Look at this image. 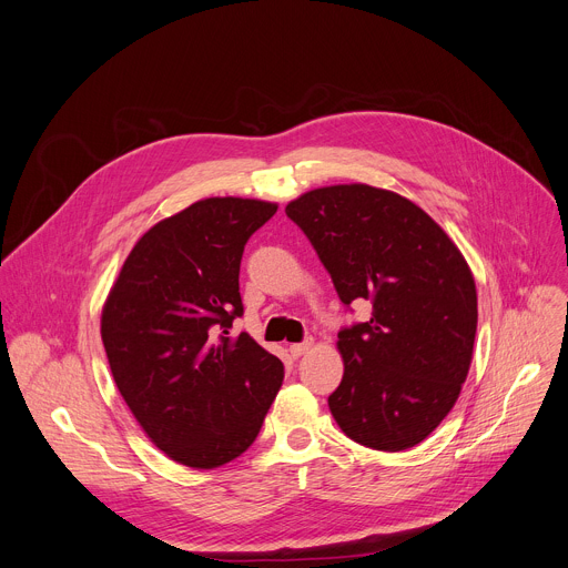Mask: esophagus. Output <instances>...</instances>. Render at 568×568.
I'll return each mask as SVG.
<instances>
[{
	"instance_id": "34e87169",
	"label": "esophagus",
	"mask_w": 568,
	"mask_h": 568,
	"mask_svg": "<svg viewBox=\"0 0 568 568\" xmlns=\"http://www.w3.org/2000/svg\"><path fill=\"white\" fill-rule=\"evenodd\" d=\"M310 348H312V339H307V342H303V344H292V346H290V355H292V357H301V355H305Z\"/></svg>"
}]
</instances>
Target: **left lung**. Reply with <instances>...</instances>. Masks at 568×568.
<instances>
[{"label":"left lung","instance_id":"1","mask_svg":"<svg viewBox=\"0 0 568 568\" xmlns=\"http://www.w3.org/2000/svg\"><path fill=\"white\" fill-rule=\"evenodd\" d=\"M285 213L342 303L373 305L366 323L339 333L333 418L364 447H416L452 412L469 373L478 303L465 256L418 204L368 184L307 191Z\"/></svg>","mask_w":568,"mask_h":568}]
</instances>
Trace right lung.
<instances>
[{
	"label": "right lung",
	"mask_w": 568,
	"mask_h": 568,
	"mask_svg": "<svg viewBox=\"0 0 568 568\" xmlns=\"http://www.w3.org/2000/svg\"><path fill=\"white\" fill-rule=\"evenodd\" d=\"M278 204L206 197L150 226L101 314L110 371L145 436L175 463L213 469L256 440L283 364L247 333L240 261Z\"/></svg>",
	"instance_id": "add662e5"
}]
</instances>
